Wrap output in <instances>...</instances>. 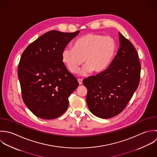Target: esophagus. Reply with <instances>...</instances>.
Returning a JSON list of instances; mask_svg holds the SVG:
<instances>
[{"instance_id":"esophagus-1","label":"esophagus","mask_w":157,"mask_h":157,"mask_svg":"<svg viewBox=\"0 0 157 157\" xmlns=\"http://www.w3.org/2000/svg\"><path fill=\"white\" fill-rule=\"evenodd\" d=\"M78 81L79 85H81V84H82V79H78Z\"/></svg>"}]
</instances>
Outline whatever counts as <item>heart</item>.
Segmentation results:
<instances>
[{"label":"heart","instance_id":"obj_1","mask_svg":"<svg viewBox=\"0 0 157 157\" xmlns=\"http://www.w3.org/2000/svg\"><path fill=\"white\" fill-rule=\"evenodd\" d=\"M117 50L115 40L110 36L89 33L78 38L73 47L65 48L62 61L73 73L84 62L86 66L80 72L86 75L91 71L98 73L105 70L112 62Z\"/></svg>","mask_w":157,"mask_h":157}]
</instances>
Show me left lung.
<instances>
[{
    "label": "left lung",
    "instance_id": "left-lung-1",
    "mask_svg": "<svg viewBox=\"0 0 157 157\" xmlns=\"http://www.w3.org/2000/svg\"><path fill=\"white\" fill-rule=\"evenodd\" d=\"M120 48L104 71L83 80L86 101L97 117L107 119L120 113L138 88L141 65L132 43L118 33Z\"/></svg>",
    "mask_w": 157,
    "mask_h": 157
}]
</instances>
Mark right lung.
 <instances>
[{"mask_svg":"<svg viewBox=\"0 0 157 157\" xmlns=\"http://www.w3.org/2000/svg\"><path fill=\"white\" fill-rule=\"evenodd\" d=\"M79 32H47L30 44L21 56L17 75L22 99L40 118L53 120L63 115L68 106V97L79 86L61 55Z\"/></svg>","mask_w":157,"mask_h":157,"instance_id":"right-lung-1","label":"right lung"}]
</instances>
